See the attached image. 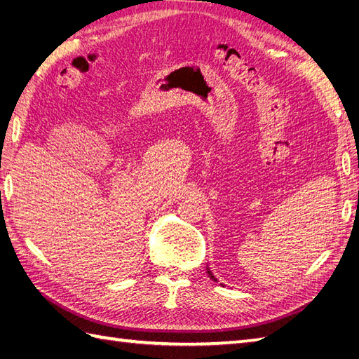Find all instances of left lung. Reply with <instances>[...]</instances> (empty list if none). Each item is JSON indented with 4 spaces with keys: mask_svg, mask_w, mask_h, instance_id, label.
I'll return each mask as SVG.
<instances>
[{
    "mask_svg": "<svg viewBox=\"0 0 359 359\" xmlns=\"http://www.w3.org/2000/svg\"><path fill=\"white\" fill-rule=\"evenodd\" d=\"M208 274H210V278H211V279H212V280H216V278H215V276H212V273H211V271H210V270H208Z\"/></svg>",
    "mask_w": 359,
    "mask_h": 359,
    "instance_id": "1",
    "label": "left lung"
}]
</instances>
